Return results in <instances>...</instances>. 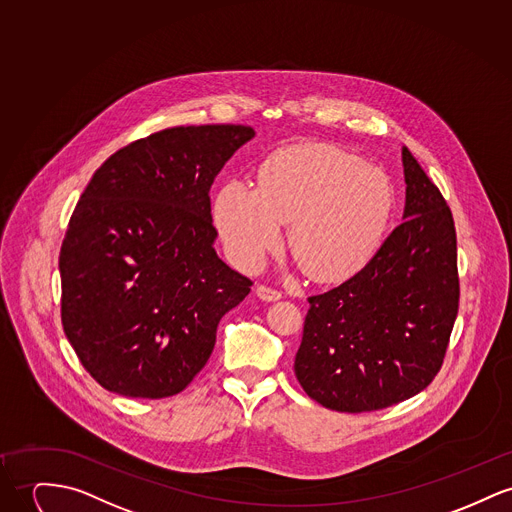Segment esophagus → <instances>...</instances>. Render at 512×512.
Segmentation results:
<instances>
[{
	"label": "esophagus",
	"mask_w": 512,
	"mask_h": 512,
	"mask_svg": "<svg viewBox=\"0 0 512 512\" xmlns=\"http://www.w3.org/2000/svg\"><path fill=\"white\" fill-rule=\"evenodd\" d=\"M255 292H257V296H259L261 300H265V302H275V300L282 298V292H280V290H276L273 286H267V284H259Z\"/></svg>",
	"instance_id": "obj_1"
}]
</instances>
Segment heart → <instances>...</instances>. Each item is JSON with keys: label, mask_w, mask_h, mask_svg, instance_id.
I'll use <instances>...</instances> for the list:
<instances>
[{"label": "heart", "mask_w": 512, "mask_h": 512, "mask_svg": "<svg viewBox=\"0 0 512 512\" xmlns=\"http://www.w3.org/2000/svg\"><path fill=\"white\" fill-rule=\"evenodd\" d=\"M394 193L386 175L341 150L294 144L267 159L257 187L226 183L214 198V222L230 259L255 271L288 241L310 275L335 280L354 273L386 230Z\"/></svg>", "instance_id": "1"}]
</instances>
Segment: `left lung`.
I'll use <instances>...</instances> for the list:
<instances>
[{"label": "left lung", "instance_id": "obj_1", "mask_svg": "<svg viewBox=\"0 0 512 512\" xmlns=\"http://www.w3.org/2000/svg\"><path fill=\"white\" fill-rule=\"evenodd\" d=\"M401 158L403 222L364 269L308 298L294 372L304 392L333 411H378L423 392L458 315L452 212L407 148Z\"/></svg>", "mask_w": 512, "mask_h": 512}]
</instances>
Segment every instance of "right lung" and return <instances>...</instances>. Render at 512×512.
Returning a JSON list of instances; mask_svg holds the SVG:
<instances>
[{"label":"right lung","mask_w":512,"mask_h":512,"mask_svg":"<svg viewBox=\"0 0 512 512\" xmlns=\"http://www.w3.org/2000/svg\"><path fill=\"white\" fill-rule=\"evenodd\" d=\"M251 126L165 128L91 177L60 249L62 325L105 390L161 399L210 358L222 315L251 280L214 249L210 187Z\"/></svg>","instance_id":"1"}]
</instances>
